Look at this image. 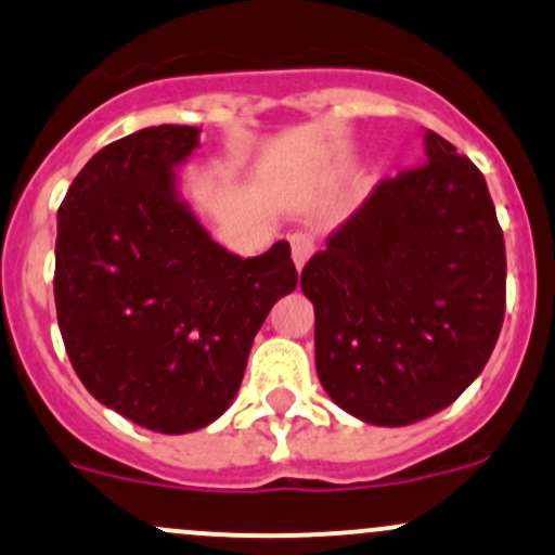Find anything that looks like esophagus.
Here are the masks:
<instances>
[{
    "instance_id": "34e87169",
    "label": "esophagus",
    "mask_w": 555,
    "mask_h": 555,
    "mask_svg": "<svg viewBox=\"0 0 555 555\" xmlns=\"http://www.w3.org/2000/svg\"><path fill=\"white\" fill-rule=\"evenodd\" d=\"M289 245H292V260H295L297 271H302V266H306L310 255H313V242H310L308 236L295 234L289 240Z\"/></svg>"
}]
</instances>
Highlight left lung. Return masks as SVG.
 Wrapping results in <instances>:
<instances>
[{"mask_svg": "<svg viewBox=\"0 0 555 555\" xmlns=\"http://www.w3.org/2000/svg\"><path fill=\"white\" fill-rule=\"evenodd\" d=\"M424 155L376 184L300 276L321 387L376 426L448 408L503 326L505 245L485 176L435 131Z\"/></svg>", "mask_w": 555, "mask_h": 555, "instance_id": "left-lung-1", "label": "left lung"}]
</instances>
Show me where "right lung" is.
Masks as SVG:
<instances>
[{
  "label": "right lung",
  "mask_w": 555,
  "mask_h": 555,
  "mask_svg": "<svg viewBox=\"0 0 555 555\" xmlns=\"http://www.w3.org/2000/svg\"><path fill=\"white\" fill-rule=\"evenodd\" d=\"M194 126H150L107 144L57 210L54 306L83 387L160 435L208 426L236 398L249 347L297 287L289 242L240 258L181 194Z\"/></svg>",
  "instance_id": "right-lung-1"
}]
</instances>
